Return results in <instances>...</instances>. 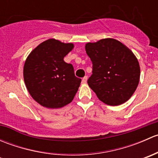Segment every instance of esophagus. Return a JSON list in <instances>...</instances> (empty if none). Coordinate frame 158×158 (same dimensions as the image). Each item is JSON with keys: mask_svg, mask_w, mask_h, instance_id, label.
Masks as SVG:
<instances>
[{"mask_svg": "<svg viewBox=\"0 0 158 158\" xmlns=\"http://www.w3.org/2000/svg\"><path fill=\"white\" fill-rule=\"evenodd\" d=\"M87 79H88V76H84V77L82 78V83H83V84L86 83V82H87Z\"/></svg>", "mask_w": 158, "mask_h": 158, "instance_id": "34e87169", "label": "esophagus"}]
</instances>
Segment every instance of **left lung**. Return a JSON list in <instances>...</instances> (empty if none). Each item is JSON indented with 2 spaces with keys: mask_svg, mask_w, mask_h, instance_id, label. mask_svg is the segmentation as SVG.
Wrapping results in <instances>:
<instances>
[{
  "mask_svg": "<svg viewBox=\"0 0 158 158\" xmlns=\"http://www.w3.org/2000/svg\"><path fill=\"white\" fill-rule=\"evenodd\" d=\"M85 50L92 63L88 84L97 97L109 106L123 104L138 87L140 66L133 52L116 40L89 43Z\"/></svg>",
  "mask_w": 158,
  "mask_h": 158,
  "instance_id": "left-lung-1",
  "label": "left lung"
}]
</instances>
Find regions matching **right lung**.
<instances>
[{
  "instance_id": "right-lung-1",
  "label": "right lung",
  "mask_w": 158,
  "mask_h": 158,
  "mask_svg": "<svg viewBox=\"0 0 158 158\" xmlns=\"http://www.w3.org/2000/svg\"><path fill=\"white\" fill-rule=\"evenodd\" d=\"M73 48L54 39L44 41L28 56L23 78L28 92L44 107L56 109L73 101L81 83L74 68L63 58Z\"/></svg>"
}]
</instances>
